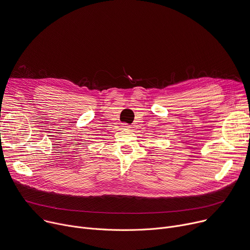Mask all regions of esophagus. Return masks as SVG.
Returning a JSON list of instances; mask_svg holds the SVG:
<instances>
[{"instance_id": "esophagus-1", "label": "esophagus", "mask_w": 250, "mask_h": 250, "mask_svg": "<svg viewBox=\"0 0 250 250\" xmlns=\"http://www.w3.org/2000/svg\"><path fill=\"white\" fill-rule=\"evenodd\" d=\"M122 126H123L124 129H130V127H131V126H130L129 125H127V124H123Z\"/></svg>"}]
</instances>
